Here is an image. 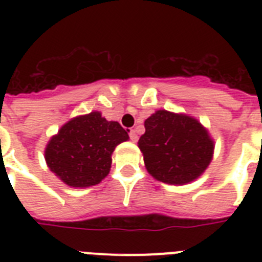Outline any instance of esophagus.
<instances>
[{
  "mask_svg": "<svg viewBox=\"0 0 262 262\" xmlns=\"http://www.w3.org/2000/svg\"><path fill=\"white\" fill-rule=\"evenodd\" d=\"M129 139H131L133 142H138V134H136L135 129H131V131H129Z\"/></svg>",
  "mask_w": 262,
  "mask_h": 262,
  "instance_id": "esophagus-1",
  "label": "esophagus"
}]
</instances>
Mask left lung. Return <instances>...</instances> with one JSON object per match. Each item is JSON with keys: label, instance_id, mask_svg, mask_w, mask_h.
I'll return each mask as SVG.
<instances>
[{"label": "left lung", "instance_id": "obj_1", "mask_svg": "<svg viewBox=\"0 0 262 262\" xmlns=\"http://www.w3.org/2000/svg\"><path fill=\"white\" fill-rule=\"evenodd\" d=\"M139 139L148 173L157 181L184 185L200 177L211 163L214 142L194 118L157 110L145 119Z\"/></svg>", "mask_w": 262, "mask_h": 262}]
</instances>
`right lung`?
Returning a JSON list of instances; mask_svg holds the SVG:
<instances>
[{
  "mask_svg": "<svg viewBox=\"0 0 262 262\" xmlns=\"http://www.w3.org/2000/svg\"><path fill=\"white\" fill-rule=\"evenodd\" d=\"M126 140L128 134L118 122H108L99 111H92L71 119L51 138L46 163L68 186H93L108 174L111 155Z\"/></svg>",
  "mask_w": 262,
  "mask_h": 262,
  "instance_id": "1",
  "label": "right lung"
}]
</instances>
